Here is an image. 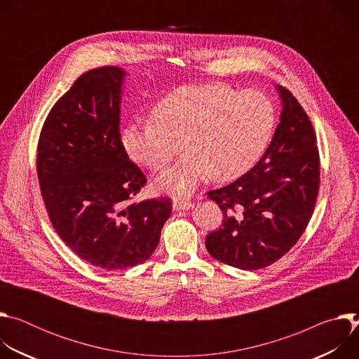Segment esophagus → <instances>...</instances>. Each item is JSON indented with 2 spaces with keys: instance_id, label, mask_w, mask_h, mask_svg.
<instances>
[{
  "instance_id": "1",
  "label": "esophagus",
  "mask_w": 359,
  "mask_h": 359,
  "mask_svg": "<svg viewBox=\"0 0 359 359\" xmlns=\"http://www.w3.org/2000/svg\"><path fill=\"white\" fill-rule=\"evenodd\" d=\"M191 208H193V204L189 200H175L173 201V210H176V212L190 210Z\"/></svg>"
}]
</instances>
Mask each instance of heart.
<instances>
[{
    "instance_id": "b5f03b06",
    "label": "heart",
    "mask_w": 359,
    "mask_h": 359,
    "mask_svg": "<svg viewBox=\"0 0 359 359\" xmlns=\"http://www.w3.org/2000/svg\"><path fill=\"white\" fill-rule=\"evenodd\" d=\"M151 116L129 123L122 146L136 165L159 170L172 161L180 140L186 153L155 182L177 197L190 196L208 175L215 180L244 175L262 158L276 126L267 95L223 83L177 88L158 102Z\"/></svg>"
}]
</instances>
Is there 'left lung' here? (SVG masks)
Listing matches in <instances>:
<instances>
[{
	"label": "left lung",
	"instance_id": "obj_1",
	"mask_svg": "<svg viewBox=\"0 0 359 359\" xmlns=\"http://www.w3.org/2000/svg\"><path fill=\"white\" fill-rule=\"evenodd\" d=\"M280 123L262 159L236 182L208 193L224 213L206 237L216 260L241 270L276 263L309 224L320 189V155L309 115L292 93L276 86Z\"/></svg>",
	"mask_w": 359,
	"mask_h": 359
}]
</instances>
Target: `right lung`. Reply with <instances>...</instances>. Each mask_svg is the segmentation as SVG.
Listing matches in <instances>:
<instances>
[{
	"label": "right lung",
	"mask_w": 359,
	"mask_h": 359,
	"mask_svg": "<svg viewBox=\"0 0 359 359\" xmlns=\"http://www.w3.org/2000/svg\"><path fill=\"white\" fill-rule=\"evenodd\" d=\"M125 76L118 67L82 74L48 114L36 155L55 231L78 257L108 271L144 263L173 209L166 197L132 203L146 177L121 140Z\"/></svg>",
	"instance_id": "add662e5"
}]
</instances>
